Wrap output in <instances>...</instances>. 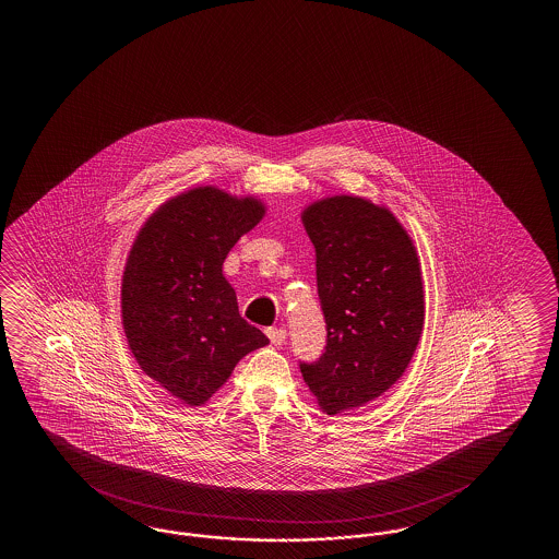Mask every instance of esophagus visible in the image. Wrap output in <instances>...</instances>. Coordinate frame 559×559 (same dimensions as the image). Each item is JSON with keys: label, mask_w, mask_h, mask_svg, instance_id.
Here are the masks:
<instances>
[{"label": "esophagus", "mask_w": 559, "mask_h": 559, "mask_svg": "<svg viewBox=\"0 0 559 559\" xmlns=\"http://www.w3.org/2000/svg\"><path fill=\"white\" fill-rule=\"evenodd\" d=\"M265 333H267V337H270V342H272V344H285V337H287V332H285L284 328H267V330H265Z\"/></svg>", "instance_id": "esophagus-1"}]
</instances>
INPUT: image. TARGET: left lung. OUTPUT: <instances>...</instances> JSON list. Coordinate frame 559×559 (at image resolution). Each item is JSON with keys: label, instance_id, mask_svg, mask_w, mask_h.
I'll return each instance as SVG.
<instances>
[{"label": "left lung", "instance_id": "1", "mask_svg": "<svg viewBox=\"0 0 559 559\" xmlns=\"http://www.w3.org/2000/svg\"><path fill=\"white\" fill-rule=\"evenodd\" d=\"M301 222L316 248L328 344L299 364L328 414H344L388 392L404 376L424 330L417 251L388 207L333 195L308 205Z\"/></svg>", "mask_w": 559, "mask_h": 559}]
</instances>
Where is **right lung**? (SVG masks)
Returning a JSON list of instances; mask_svg holds the SVG:
<instances>
[{"label":"right lung","mask_w":559,"mask_h":559,"mask_svg":"<svg viewBox=\"0 0 559 559\" xmlns=\"http://www.w3.org/2000/svg\"><path fill=\"white\" fill-rule=\"evenodd\" d=\"M265 207L214 186L159 205L131 246L121 277V323L140 368L183 404L202 405L239 359L270 344L239 316L222 265Z\"/></svg>","instance_id":"right-lung-1"}]
</instances>
